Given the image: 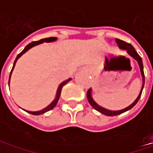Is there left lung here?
Listing matches in <instances>:
<instances>
[{
  "instance_id": "1",
  "label": "left lung",
  "mask_w": 153,
  "mask_h": 153,
  "mask_svg": "<svg viewBox=\"0 0 153 153\" xmlns=\"http://www.w3.org/2000/svg\"><path fill=\"white\" fill-rule=\"evenodd\" d=\"M116 42H117V44L118 45L119 48L126 50L127 53H128L129 55L131 56L132 58H134L136 61L138 62L139 66H140V72H141V76H142V82H143V83H142L141 89H140V94H139L138 97L136 98V100H135L130 105H128V107L123 109V110H119V111H111V110H107V109L103 108L100 105H99L97 103L93 100L91 94L92 89L91 88H89V89L88 90V92H87V98H88V100L89 104L93 106V108L95 109L96 111H100V112L102 113V114L106 115V116H117V115L122 114V113H123V112H125L127 111H128V110H130L131 108H133V107L137 104L138 100H140V98L141 96V93H142V90H143V88H144L145 84V75L144 71H143V63H142V59H141L140 56L137 53V52L135 51V49L134 48V47H133L131 44H129V43H128V42H123V41H122V40H119V39H116Z\"/></svg>"
}]
</instances>
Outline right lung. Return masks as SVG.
<instances>
[{"instance_id":"obj_1","label":"right lung","mask_w":153,"mask_h":153,"mask_svg":"<svg viewBox=\"0 0 153 153\" xmlns=\"http://www.w3.org/2000/svg\"><path fill=\"white\" fill-rule=\"evenodd\" d=\"M57 38L56 37H49V38H44V39H42V40H40V41H37V42H30V44H28L25 48V49L21 52L20 53H19L18 56H17V58H16V59L14 60V63H13V66L12 68V71H11V72H10V76H9V81H8V84L9 82H10V77H11V75H12V72H13V68L15 66V64H16V62L17 60L20 58L21 56L23 55L25 53H26L27 51L29 50V49H30L31 48L33 47H35V46H36V45L41 44V43H43V42H55ZM71 78H69L68 80H65V81H64L63 82L60 83V85L59 86V88H58V90H57V93H56V96L55 99L53 100V101L49 105H48L46 108L42 109V110H41V111H26L27 112H29V113H30V114L32 115H41V114H43L45 112H47V111H50L53 108H54L56 105V104L58 103V100H59V96H60V94H61V90H62V88L64 87V86L65 85L66 83H67L69 81H71Z\"/></svg>"}]
</instances>
